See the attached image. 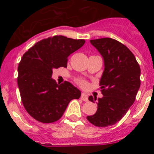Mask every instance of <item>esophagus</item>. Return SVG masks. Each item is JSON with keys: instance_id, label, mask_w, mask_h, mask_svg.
<instances>
[{"instance_id": "1", "label": "esophagus", "mask_w": 154, "mask_h": 154, "mask_svg": "<svg viewBox=\"0 0 154 154\" xmlns=\"http://www.w3.org/2000/svg\"><path fill=\"white\" fill-rule=\"evenodd\" d=\"M81 99L84 101H87L88 100V96L86 93H82L81 95Z\"/></svg>"}]
</instances>
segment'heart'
<instances>
[{"label": "heart", "mask_w": 154, "mask_h": 154, "mask_svg": "<svg viewBox=\"0 0 154 154\" xmlns=\"http://www.w3.org/2000/svg\"><path fill=\"white\" fill-rule=\"evenodd\" d=\"M78 82V84H79L80 86H82V87H87V82H86V81L79 80V81H78V82Z\"/></svg>", "instance_id": "obj_1"}]
</instances>
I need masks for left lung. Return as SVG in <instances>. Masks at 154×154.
I'll use <instances>...</instances> for the list:
<instances>
[{"label":"left lung","instance_id":"left-lung-1","mask_svg":"<svg viewBox=\"0 0 154 154\" xmlns=\"http://www.w3.org/2000/svg\"><path fill=\"white\" fill-rule=\"evenodd\" d=\"M104 59L100 81L103 95L97 100V110L87 120L97 127L113 125L119 121L135 100L140 87V67L125 45L110 38L90 40ZM94 102L97 97H89Z\"/></svg>","mask_w":154,"mask_h":154}]
</instances>
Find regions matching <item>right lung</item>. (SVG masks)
I'll list each match as a JSON object with an SVG mask.
<instances>
[{
    "label": "right lung",
    "instance_id": "right-lung-1",
    "mask_svg": "<svg viewBox=\"0 0 154 154\" xmlns=\"http://www.w3.org/2000/svg\"><path fill=\"white\" fill-rule=\"evenodd\" d=\"M85 44L62 35L44 38L23 55L18 66V83L22 103L30 116L42 123L60 119L67 105L81 97L68 82L58 85L52 78L53 69L67 67V57Z\"/></svg>",
    "mask_w": 154,
    "mask_h": 154
}]
</instances>
